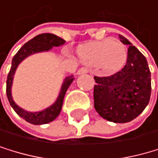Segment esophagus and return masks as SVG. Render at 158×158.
<instances>
[{
  "mask_svg": "<svg viewBox=\"0 0 158 158\" xmlns=\"http://www.w3.org/2000/svg\"><path fill=\"white\" fill-rule=\"evenodd\" d=\"M86 73H88V70H87V68H81L80 70L77 71V74H78V75L86 74Z\"/></svg>",
  "mask_w": 158,
  "mask_h": 158,
  "instance_id": "esophagus-1",
  "label": "esophagus"
}]
</instances>
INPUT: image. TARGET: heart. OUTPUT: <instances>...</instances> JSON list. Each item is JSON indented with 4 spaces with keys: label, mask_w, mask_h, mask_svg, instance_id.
Returning a JSON list of instances; mask_svg holds the SVG:
<instances>
[{
    "label": "heart",
    "mask_w": 158,
    "mask_h": 158,
    "mask_svg": "<svg viewBox=\"0 0 158 158\" xmlns=\"http://www.w3.org/2000/svg\"><path fill=\"white\" fill-rule=\"evenodd\" d=\"M81 61L89 66H100L106 72L118 71L127 60V48L119 42L106 39L81 45L77 48Z\"/></svg>",
    "instance_id": "heart-1"
}]
</instances>
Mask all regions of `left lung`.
Segmentation results:
<instances>
[{
	"label": "left lung",
	"instance_id": "left-lung-1",
	"mask_svg": "<svg viewBox=\"0 0 158 158\" xmlns=\"http://www.w3.org/2000/svg\"><path fill=\"white\" fill-rule=\"evenodd\" d=\"M120 42L129 45L126 64L110 77H94V108L103 118L125 123L136 118L151 98V72L146 57L119 35Z\"/></svg>",
	"mask_w": 158,
	"mask_h": 158
}]
</instances>
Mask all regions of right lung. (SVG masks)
I'll use <instances>...</instances> for the list:
<instances>
[{"label":"right lung","instance_id":"1","mask_svg":"<svg viewBox=\"0 0 158 158\" xmlns=\"http://www.w3.org/2000/svg\"><path fill=\"white\" fill-rule=\"evenodd\" d=\"M66 43V40L57 37L56 35L53 34H40L38 35L29 42L26 43L21 48L17 51V53L13 56L12 62H11V68L8 73L7 80H6V96L10 106L15 111L19 116L28 121L29 123L40 125V124H45L54 120L59 115L60 112L62 110V105L64 101V97L66 94V91L71 85L73 81L75 80L74 76H69L64 80L61 89H60L59 95L57 97L56 101L52 104L51 106L47 107L46 109L40 112H28L26 110L20 108L16 103L13 101L12 95H11V87L13 82V77L15 71H16L19 64L26 59L28 56L33 55L35 53L39 52H45L52 49L53 46H60L63 45Z\"/></svg>","mask_w":158,"mask_h":158}]
</instances>
